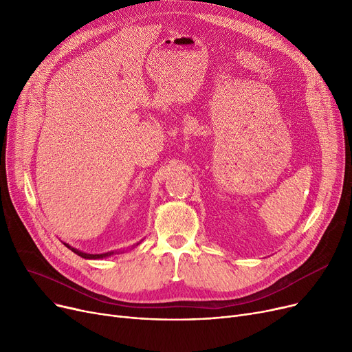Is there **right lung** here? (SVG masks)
I'll use <instances>...</instances> for the list:
<instances>
[{
	"label": "right lung",
	"instance_id": "obj_1",
	"mask_svg": "<svg viewBox=\"0 0 352 352\" xmlns=\"http://www.w3.org/2000/svg\"><path fill=\"white\" fill-rule=\"evenodd\" d=\"M138 244H140V243H138ZM138 244H137V245H138ZM64 245H65L67 248H69L74 254H77V255L85 258V260H102V258H107V256H111V255H114V254L122 252V251H108V252H102V254H88V252H84V251H81V250H77V248L71 247V245L67 244V243H64Z\"/></svg>",
	"mask_w": 352,
	"mask_h": 352
}]
</instances>
